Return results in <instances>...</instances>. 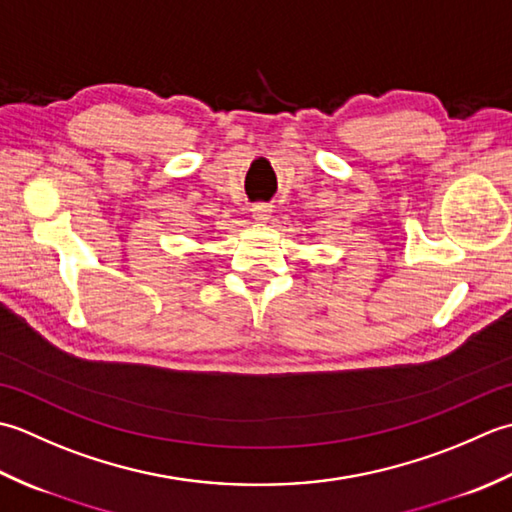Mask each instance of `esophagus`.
<instances>
[{
    "label": "esophagus",
    "instance_id": "esophagus-1",
    "mask_svg": "<svg viewBox=\"0 0 512 512\" xmlns=\"http://www.w3.org/2000/svg\"><path fill=\"white\" fill-rule=\"evenodd\" d=\"M252 216L260 223H267L269 216H271V205L269 203H256L252 205Z\"/></svg>",
    "mask_w": 512,
    "mask_h": 512
}]
</instances>
